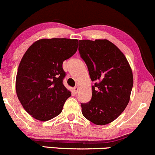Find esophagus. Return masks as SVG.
I'll use <instances>...</instances> for the list:
<instances>
[{"instance_id":"esophagus-1","label":"esophagus","mask_w":155,"mask_h":155,"mask_svg":"<svg viewBox=\"0 0 155 155\" xmlns=\"http://www.w3.org/2000/svg\"><path fill=\"white\" fill-rule=\"evenodd\" d=\"M78 90H79V88H78V86H75L73 88V91L75 93V94H77V93L78 92Z\"/></svg>"}]
</instances>
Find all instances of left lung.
I'll return each mask as SVG.
<instances>
[{
	"label": "left lung",
	"instance_id": "8db88e82",
	"mask_svg": "<svg viewBox=\"0 0 155 155\" xmlns=\"http://www.w3.org/2000/svg\"><path fill=\"white\" fill-rule=\"evenodd\" d=\"M79 53L92 81V98L81 104L83 115L91 123L104 125L117 119L130 101L133 72L123 53L107 39L80 41Z\"/></svg>",
	"mask_w": 155,
	"mask_h": 155
}]
</instances>
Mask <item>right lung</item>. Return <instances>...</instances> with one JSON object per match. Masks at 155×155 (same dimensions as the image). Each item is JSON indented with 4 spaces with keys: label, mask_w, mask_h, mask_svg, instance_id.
I'll return each instance as SVG.
<instances>
[{
    "label": "right lung",
    "mask_w": 155,
    "mask_h": 155,
    "mask_svg": "<svg viewBox=\"0 0 155 155\" xmlns=\"http://www.w3.org/2000/svg\"><path fill=\"white\" fill-rule=\"evenodd\" d=\"M78 47L77 39L43 38L24 54L16 73V92L23 108L35 119L48 121L62 111L71 96L62 83V64Z\"/></svg>",
    "instance_id": "add662e5"
}]
</instances>
